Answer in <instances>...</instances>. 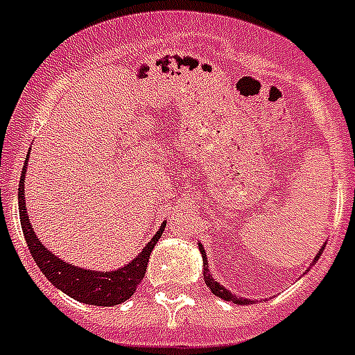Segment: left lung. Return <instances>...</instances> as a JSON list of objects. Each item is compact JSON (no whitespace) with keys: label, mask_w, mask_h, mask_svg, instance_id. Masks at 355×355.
Returning a JSON list of instances; mask_svg holds the SVG:
<instances>
[{"label":"left lung","mask_w":355,"mask_h":355,"mask_svg":"<svg viewBox=\"0 0 355 355\" xmlns=\"http://www.w3.org/2000/svg\"><path fill=\"white\" fill-rule=\"evenodd\" d=\"M198 249H200L202 252V260H204V282L205 285L211 288V293L214 294V296L222 297V300H225V302H231L234 303V305H251L254 300H247V297H240L236 296V294H233L231 291H227L225 287H222V285L218 284V282H214L213 274L209 272V263H207V254H205L204 247H202V243H198ZM321 252H323V247H321L320 251H318V254H315L314 261H318V258L321 256ZM314 261H312V265H314Z\"/></svg>","instance_id":"obj_1"}]
</instances>
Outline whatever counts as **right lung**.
<instances>
[{
	"instance_id": "right-lung-1",
	"label": "right lung",
	"mask_w": 355,
	"mask_h": 355,
	"mask_svg": "<svg viewBox=\"0 0 355 355\" xmlns=\"http://www.w3.org/2000/svg\"><path fill=\"white\" fill-rule=\"evenodd\" d=\"M25 175L26 162L23 171H21L19 189H17L21 229H23V236H25L28 249H31L35 265L49 278L50 284L77 302L88 303V305L113 306L130 300L144 278L150 254L153 251L155 243L159 242L160 236H162L166 222L160 225V229L150 242L146 243L139 256H135L130 263H126L121 269L103 272V270L83 269L79 265L76 267V265L61 260L59 256L49 251V247H44L37 234L34 233V227H32L25 209Z\"/></svg>"
}]
</instances>
